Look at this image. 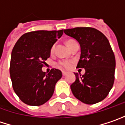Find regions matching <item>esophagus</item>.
<instances>
[{
  "instance_id": "34e87169",
  "label": "esophagus",
  "mask_w": 125,
  "mask_h": 125,
  "mask_svg": "<svg viewBox=\"0 0 125 125\" xmlns=\"http://www.w3.org/2000/svg\"><path fill=\"white\" fill-rule=\"evenodd\" d=\"M67 74H68V72H66V71H62L63 76H66Z\"/></svg>"
}]
</instances>
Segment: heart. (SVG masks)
<instances>
[{"instance_id":"b5f03b06","label":"heart","mask_w":125,"mask_h":125,"mask_svg":"<svg viewBox=\"0 0 125 125\" xmlns=\"http://www.w3.org/2000/svg\"><path fill=\"white\" fill-rule=\"evenodd\" d=\"M69 42V41H68V42ZM68 42H67V43H68ZM54 45L52 46V48H51V52H52V53L54 52ZM73 63V62L72 60H66V59H65V60H61V61H59V62L57 63V66H58L59 68H61V69H69L70 67H71Z\"/></svg>"}]
</instances>
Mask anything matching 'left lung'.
<instances>
[{
  "label": "left lung",
  "mask_w": 125,
  "mask_h": 125,
  "mask_svg": "<svg viewBox=\"0 0 125 125\" xmlns=\"http://www.w3.org/2000/svg\"><path fill=\"white\" fill-rule=\"evenodd\" d=\"M81 46L76 68H84V75L78 73L71 85L73 95L85 104L93 105L107 97L115 81V58L107 37L93 27H75L63 30Z\"/></svg>",
  "instance_id": "1"
}]
</instances>
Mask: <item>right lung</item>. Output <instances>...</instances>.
Masks as SVG:
<instances>
[{"mask_svg":"<svg viewBox=\"0 0 125 125\" xmlns=\"http://www.w3.org/2000/svg\"><path fill=\"white\" fill-rule=\"evenodd\" d=\"M62 34L63 30L30 32L22 35L12 49L10 65L12 88L27 105H42L52 98L62 73L52 69L47 73L42 68L50 56L52 47Z\"/></svg>","mask_w":125,"mask_h":125,"instance_id":"right-lung-1","label":"right lung"}]
</instances>
